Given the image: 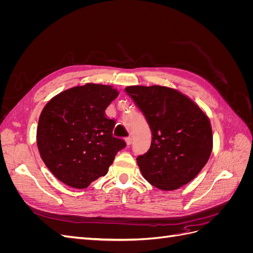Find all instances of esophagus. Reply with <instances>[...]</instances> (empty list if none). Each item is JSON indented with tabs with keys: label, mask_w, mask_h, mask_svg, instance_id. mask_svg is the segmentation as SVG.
Returning <instances> with one entry per match:
<instances>
[{
	"label": "esophagus",
	"mask_w": 253,
	"mask_h": 253,
	"mask_svg": "<svg viewBox=\"0 0 253 253\" xmlns=\"http://www.w3.org/2000/svg\"><path fill=\"white\" fill-rule=\"evenodd\" d=\"M125 140H126V144H127V145H128V144H131V142H132V138H131V137H129V136L126 137Z\"/></svg>",
	"instance_id": "obj_1"
}]
</instances>
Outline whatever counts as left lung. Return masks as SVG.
I'll use <instances>...</instances> for the list:
<instances>
[{
	"label": "left lung",
	"instance_id": "1",
	"mask_svg": "<svg viewBox=\"0 0 253 253\" xmlns=\"http://www.w3.org/2000/svg\"><path fill=\"white\" fill-rule=\"evenodd\" d=\"M152 132L151 147L137 157L143 177L164 190H176L201 172L210 157L213 137L209 118L189 97L171 87H126Z\"/></svg>",
	"mask_w": 253,
	"mask_h": 253
}]
</instances>
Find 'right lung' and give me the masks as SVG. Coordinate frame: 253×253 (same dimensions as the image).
I'll list each match as a JSON object with an SVG mask.
<instances>
[{"label": "right lung", "mask_w": 253, "mask_h": 253, "mask_svg": "<svg viewBox=\"0 0 253 253\" xmlns=\"http://www.w3.org/2000/svg\"><path fill=\"white\" fill-rule=\"evenodd\" d=\"M118 96L111 85L86 83L58 94L40 115L37 144L49 171L65 185L84 189L104 176L126 141L113 136L105 110Z\"/></svg>", "instance_id": "1"}]
</instances>
